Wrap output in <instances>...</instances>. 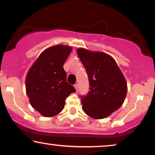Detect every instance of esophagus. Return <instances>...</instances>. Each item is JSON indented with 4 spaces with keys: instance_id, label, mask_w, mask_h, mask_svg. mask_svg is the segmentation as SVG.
Segmentation results:
<instances>
[{
    "instance_id": "obj_1",
    "label": "esophagus",
    "mask_w": 155,
    "mask_h": 155,
    "mask_svg": "<svg viewBox=\"0 0 155 155\" xmlns=\"http://www.w3.org/2000/svg\"><path fill=\"white\" fill-rule=\"evenodd\" d=\"M74 87H75V88H76V90L77 91H78V84H76L75 85H74Z\"/></svg>"
}]
</instances>
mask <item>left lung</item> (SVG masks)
<instances>
[{"mask_svg": "<svg viewBox=\"0 0 155 155\" xmlns=\"http://www.w3.org/2000/svg\"><path fill=\"white\" fill-rule=\"evenodd\" d=\"M88 74L89 91L81 96L82 109L95 119H103L122 106L127 83L114 59L108 54L79 48L76 50Z\"/></svg>", "mask_w": 155, "mask_h": 155, "instance_id": "obj_1", "label": "left lung"}]
</instances>
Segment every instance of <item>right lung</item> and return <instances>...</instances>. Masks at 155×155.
Returning <instances> with one entry per match:
<instances>
[{
    "label": "right lung",
    "mask_w": 155,
    "mask_h": 155,
    "mask_svg": "<svg viewBox=\"0 0 155 155\" xmlns=\"http://www.w3.org/2000/svg\"><path fill=\"white\" fill-rule=\"evenodd\" d=\"M71 47L55 45L45 49L26 76V92L31 106L45 117H53L63 110L66 98L76 92L67 81L63 65Z\"/></svg>",
    "instance_id": "obj_1"
}]
</instances>
